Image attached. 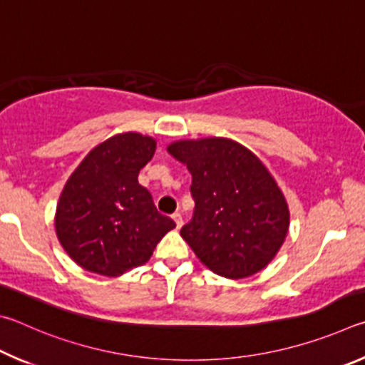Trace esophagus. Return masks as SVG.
I'll use <instances>...</instances> for the list:
<instances>
[{
    "mask_svg": "<svg viewBox=\"0 0 365 365\" xmlns=\"http://www.w3.org/2000/svg\"><path fill=\"white\" fill-rule=\"evenodd\" d=\"M171 218L175 220V222H176V227H178V229L182 226V216H181V213H178V212H176V213H173Z\"/></svg>",
    "mask_w": 365,
    "mask_h": 365,
    "instance_id": "1",
    "label": "esophagus"
}]
</instances>
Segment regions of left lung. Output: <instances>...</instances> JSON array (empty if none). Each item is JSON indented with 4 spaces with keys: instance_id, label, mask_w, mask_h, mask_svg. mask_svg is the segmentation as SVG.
<instances>
[{
    "instance_id": "left-lung-1",
    "label": "left lung",
    "mask_w": 365,
    "mask_h": 365,
    "mask_svg": "<svg viewBox=\"0 0 365 365\" xmlns=\"http://www.w3.org/2000/svg\"><path fill=\"white\" fill-rule=\"evenodd\" d=\"M168 152L192 175L195 210L181 237L197 258L227 279L269 264L289 232L290 212L263 162L226 138L176 140Z\"/></svg>"
}]
</instances>
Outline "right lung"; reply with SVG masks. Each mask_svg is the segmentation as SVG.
Here are the masks:
<instances>
[{
    "label": "right lung",
    "mask_w": 365,
    "mask_h": 365,
    "mask_svg": "<svg viewBox=\"0 0 365 365\" xmlns=\"http://www.w3.org/2000/svg\"><path fill=\"white\" fill-rule=\"evenodd\" d=\"M155 139L139 133L108 138L83 158L63 186L56 234L76 264L107 277L145 264L175 221L157 212L138 182L155 153Z\"/></svg>",
    "instance_id": "obj_1"
}]
</instances>
